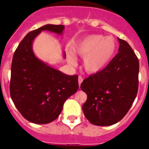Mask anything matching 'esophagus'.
Returning a JSON list of instances; mask_svg holds the SVG:
<instances>
[{
  "instance_id": "34e87169",
  "label": "esophagus",
  "mask_w": 149,
  "mask_h": 149,
  "mask_svg": "<svg viewBox=\"0 0 149 149\" xmlns=\"http://www.w3.org/2000/svg\"><path fill=\"white\" fill-rule=\"evenodd\" d=\"M83 81H84V79H83V77H81V76H79V77H78V84H79V86H81V83L83 82Z\"/></svg>"
}]
</instances>
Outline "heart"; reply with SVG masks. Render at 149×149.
I'll list each match as a JSON object with an SVG mask.
<instances>
[{
  "label": "heart",
  "mask_w": 149,
  "mask_h": 149,
  "mask_svg": "<svg viewBox=\"0 0 149 149\" xmlns=\"http://www.w3.org/2000/svg\"><path fill=\"white\" fill-rule=\"evenodd\" d=\"M74 50L84 57L83 66L87 73L98 74L109 65L116 50V42L112 36L92 35L79 42ZM71 65H75V58L72 52L67 53Z\"/></svg>",
  "instance_id": "1"
}]
</instances>
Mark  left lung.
<instances>
[{
  "label": "left lung",
  "mask_w": 149,
  "mask_h": 149,
  "mask_svg": "<svg viewBox=\"0 0 149 149\" xmlns=\"http://www.w3.org/2000/svg\"><path fill=\"white\" fill-rule=\"evenodd\" d=\"M119 53L101 72L84 79L81 88L87 95L84 116L92 124L109 126L127 114L138 91L139 64L126 41L118 38Z\"/></svg>",
  "instance_id": "obj_1"
}]
</instances>
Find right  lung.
Returning <instances> with one entry per match:
<instances>
[{
  "label": "right lung",
  "instance_id": "add662e5",
  "mask_svg": "<svg viewBox=\"0 0 149 149\" xmlns=\"http://www.w3.org/2000/svg\"><path fill=\"white\" fill-rule=\"evenodd\" d=\"M62 24H46L28 33L18 45L11 66L10 96L23 117L48 124L59 116L64 102L78 89V76L68 75L38 59L33 42L43 30L61 35ZM65 57V54L63 53Z\"/></svg>",
  "mask_w": 149,
  "mask_h": 149
}]
</instances>
